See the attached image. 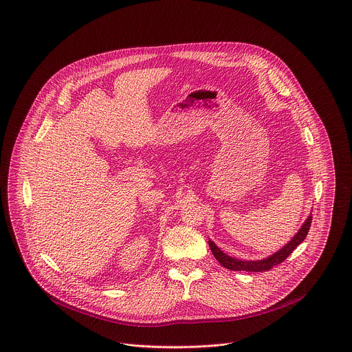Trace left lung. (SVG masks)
<instances>
[{
  "mask_svg": "<svg viewBox=\"0 0 352 352\" xmlns=\"http://www.w3.org/2000/svg\"><path fill=\"white\" fill-rule=\"evenodd\" d=\"M311 220H312V214H309L307 217L303 226L300 227V230L296 232V234L279 251H276L275 254L267 256V258H261V260H241V258H232L227 254H224L212 240H210V247H211L212 254L216 258V260L226 267L227 270L231 271H247V272H261V271H268L271 270L274 265H278L283 263L285 258H288L292 251L303 241L305 236L309 231L311 227Z\"/></svg>",
  "mask_w": 352,
  "mask_h": 352,
  "instance_id": "8db88e82",
  "label": "left lung"
}]
</instances>
